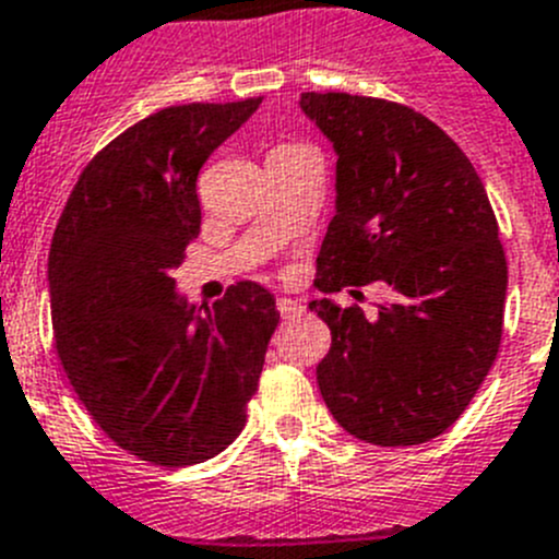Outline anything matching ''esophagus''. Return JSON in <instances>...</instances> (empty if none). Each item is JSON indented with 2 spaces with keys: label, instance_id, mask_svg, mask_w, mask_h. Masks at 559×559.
I'll return each mask as SVG.
<instances>
[{
  "label": "esophagus",
  "instance_id": "esophagus-1",
  "mask_svg": "<svg viewBox=\"0 0 559 559\" xmlns=\"http://www.w3.org/2000/svg\"><path fill=\"white\" fill-rule=\"evenodd\" d=\"M276 310H280V316H283V319H296V316L305 313L301 301L288 299V296H280V299H276Z\"/></svg>",
  "mask_w": 559,
  "mask_h": 559
}]
</instances>
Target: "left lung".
<instances>
[{
	"label": "left lung",
	"mask_w": 559,
	"mask_h": 559,
	"mask_svg": "<svg viewBox=\"0 0 559 559\" xmlns=\"http://www.w3.org/2000/svg\"><path fill=\"white\" fill-rule=\"evenodd\" d=\"M299 105L337 155L316 285L393 290L373 316L310 301L332 332L319 391L366 443H427L463 416L499 352L507 260L493 207L463 150L413 107L316 91Z\"/></svg>",
	"instance_id": "obj_1"
}]
</instances>
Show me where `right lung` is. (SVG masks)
Instances as JSON below:
<instances>
[{
  "instance_id": "right-lung-1",
  "label": "right lung",
  "mask_w": 559,
  "mask_h": 559,
  "mask_svg": "<svg viewBox=\"0 0 559 559\" xmlns=\"http://www.w3.org/2000/svg\"><path fill=\"white\" fill-rule=\"evenodd\" d=\"M174 105L85 166L49 249L55 349L102 432L152 465L204 463L246 424L280 324L263 285L188 305L174 269L199 235V168L260 107Z\"/></svg>"
}]
</instances>
